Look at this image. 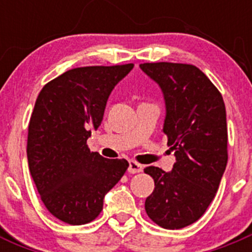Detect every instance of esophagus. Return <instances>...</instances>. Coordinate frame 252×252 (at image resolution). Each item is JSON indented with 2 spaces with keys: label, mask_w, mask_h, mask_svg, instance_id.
I'll use <instances>...</instances> for the list:
<instances>
[{
  "label": "esophagus",
  "mask_w": 252,
  "mask_h": 252,
  "mask_svg": "<svg viewBox=\"0 0 252 252\" xmlns=\"http://www.w3.org/2000/svg\"><path fill=\"white\" fill-rule=\"evenodd\" d=\"M128 172H129V173H133V174L140 173V172H142V166H141V164H139L138 162L130 161V162H129Z\"/></svg>",
  "instance_id": "34e87169"
}]
</instances>
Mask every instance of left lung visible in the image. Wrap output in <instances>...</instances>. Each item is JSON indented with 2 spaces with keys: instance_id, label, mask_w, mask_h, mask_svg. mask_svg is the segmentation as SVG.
Wrapping results in <instances>:
<instances>
[{
  "instance_id": "1",
  "label": "left lung",
  "mask_w": 252,
  "mask_h": 252,
  "mask_svg": "<svg viewBox=\"0 0 252 252\" xmlns=\"http://www.w3.org/2000/svg\"><path fill=\"white\" fill-rule=\"evenodd\" d=\"M140 68L163 93V133L175 155L171 172L154 166L144 169L155 180L145 210L159 227L180 229L206 212L225 171L224 101L212 81L192 64L158 62L144 63Z\"/></svg>"
}]
</instances>
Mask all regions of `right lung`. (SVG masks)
<instances>
[{"instance_id":"obj_1","label":"right lung","mask_w":252,"mask_h":252,"mask_svg":"<svg viewBox=\"0 0 252 252\" xmlns=\"http://www.w3.org/2000/svg\"><path fill=\"white\" fill-rule=\"evenodd\" d=\"M134 64L67 70L40 91L28 129L30 174L48 212L72 225L95 220L129 163L90 151L108 96Z\"/></svg>"}]
</instances>
